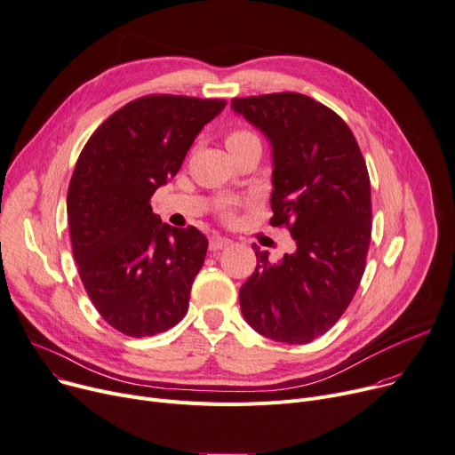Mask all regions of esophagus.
Listing matches in <instances>:
<instances>
[{"label":"esophagus","instance_id":"1","mask_svg":"<svg viewBox=\"0 0 455 455\" xmlns=\"http://www.w3.org/2000/svg\"><path fill=\"white\" fill-rule=\"evenodd\" d=\"M232 243V241L228 237H223V235H212L210 237V251H221L225 247H228Z\"/></svg>","mask_w":455,"mask_h":455}]
</instances>
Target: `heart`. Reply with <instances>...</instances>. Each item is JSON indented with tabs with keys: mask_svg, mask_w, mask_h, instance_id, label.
Segmentation results:
<instances>
[{
	"mask_svg": "<svg viewBox=\"0 0 455 455\" xmlns=\"http://www.w3.org/2000/svg\"><path fill=\"white\" fill-rule=\"evenodd\" d=\"M252 140H258V137H256V133H252V132L247 130V128H235V130H230V132L225 135V144H227V148L239 146V144H245V142H252ZM223 216H225V218H230V208H228V206L223 208Z\"/></svg>",
	"mask_w": 455,
	"mask_h": 455,
	"instance_id": "obj_1",
	"label": "heart"
}]
</instances>
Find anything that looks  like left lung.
I'll list each match as a JSON object with an SVG mask.
<instances>
[{
	"label": "left lung",
	"instance_id": "left-lung-1",
	"mask_svg": "<svg viewBox=\"0 0 455 455\" xmlns=\"http://www.w3.org/2000/svg\"><path fill=\"white\" fill-rule=\"evenodd\" d=\"M232 109L272 144V227H285L296 251L282 261L256 252L239 289L241 313L259 335L309 344L335 325L358 289L371 241V185L344 118L292 91L232 99Z\"/></svg>",
	"mask_w": 455,
	"mask_h": 455
}]
</instances>
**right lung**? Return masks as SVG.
Returning a JSON list of instances; mask_svg holds the SVG:
<instances>
[{
	"mask_svg": "<svg viewBox=\"0 0 455 455\" xmlns=\"http://www.w3.org/2000/svg\"><path fill=\"white\" fill-rule=\"evenodd\" d=\"M223 99L146 95L109 115L89 137L68 190L73 256L100 316L142 339L185 318L208 239L163 225L149 197L183 164Z\"/></svg>",
	"mask_w": 455,
	"mask_h": 455,
	"instance_id": "right-lung-1",
	"label": "right lung"
}]
</instances>
